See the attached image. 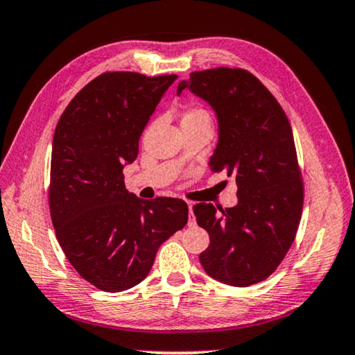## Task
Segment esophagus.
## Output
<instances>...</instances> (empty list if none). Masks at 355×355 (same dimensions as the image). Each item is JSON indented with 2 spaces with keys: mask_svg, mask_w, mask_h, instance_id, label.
Instances as JSON below:
<instances>
[{
  "mask_svg": "<svg viewBox=\"0 0 355 355\" xmlns=\"http://www.w3.org/2000/svg\"><path fill=\"white\" fill-rule=\"evenodd\" d=\"M188 208H189V225H194L196 219H194V211H192V203L191 202L188 203Z\"/></svg>",
  "mask_w": 355,
  "mask_h": 355,
  "instance_id": "34e87169",
  "label": "esophagus"
}]
</instances>
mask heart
<instances>
[{"mask_svg":"<svg viewBox=\"0 0 355 355\" xmlns=\"http://www.w3.org/2000/svg\"><path fill=\"white\" fill-rule=\"evenodd\" d=\"M200 117H207V119H209L208 112H207L205 110H203V107H199V106H191L189 110L184 112V116H183V119H182V122H183V120L200 119Z\"/></svg>","mask_w":355,"mask_h":355,"instance_id":"1","label":"heart"}]
</instances>
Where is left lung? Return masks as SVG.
<instances>
[{"instance_id":"8db88e82","label":"left lung","mask_w":355,"mask_h":355,"mask_svg":"<svg viewBox=\"0 0 355 355\" xmlns=\"http://www.w3.org/2000/svg\"><path fill=\"white\" fill-rule=\"evenodd\" d=\"M191 89L218 114L219 141L211 172L236 180L238 205L197 203V224L209 235L200 263L232 286L266 280L296 238L304 207V180L290 120L274 95L244 69L189 73L177 94Z\"/></svg>"}]
</instances>
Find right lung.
Masks as SVG:
<instances>
[{
  "label": "right lung",
  "instance_id": "add662e5",
  "mask_svg": "<svg viewBox=\"0 0 355 355\" xmlns=\"http://www.w3.org/2000/svg\"><path fill=\"white\" fill-rule=\"evenodd\" d=\"M177 75L105 71L65 107L51 150L48 205L56 238L81 277L106 293L147 277L156 252L188 222L182 199L142 200L125 189L123 164Z\"/></svg>",
  "mask_w": 355,
  "mask_h": 355
}]
</instances>
